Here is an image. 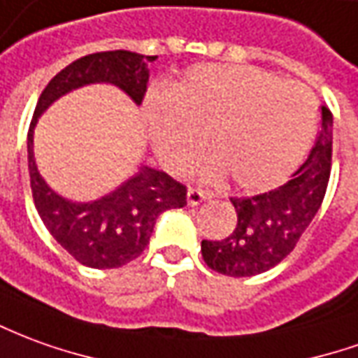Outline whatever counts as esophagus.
Returning a JSON list of instances; mask_svg holds the SVG:
<instances>
[{
  "instance_id": "esophagus-1",
  "label": "esophagus",
  "mask_w": 358,
  "mask_h": 358,
  "mask_svg": "<svg viewBox=\"0 0 358 358\" xmlns=\"http://www.w3.org/2000/svg\"><path fill=\"white\" fill-rule=\"evenodd\" d=\"M206 199H210V193L208 191H203V189H194L191 187L189 191H187V203L191 204V206H199V204L206 201Z\"/></svg>"
}]
</instances>
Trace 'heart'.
<instances>
[{"mask_svg":"<svg viewBox=\"0 0 358 358\" xmlns=\"http://www.w3.org/2000/svg\"><path fill=\"white\" fill-rule=\"evenodd\" d=\"M148 110L152 144L167 169L185 173L206 136L218 159L208 173L226 171L243 191L287 181L315 136L310 93L251 66H196L171 91H154Z\"/></svg>","mask_w":358,"mask_h":358,"instance_id":"heart-1","label":"heart"}]
</instances>
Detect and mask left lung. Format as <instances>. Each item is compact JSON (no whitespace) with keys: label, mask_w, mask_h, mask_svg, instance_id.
<instances>
[{"label":"left lung","mask_w":358,"mask_h":358,"mask_svg":"<svg viewBox=\"0 0 358 358\" xmlns=\"http://www.w3.org/2000/svg\"><path fill=\"white\" fill-rule=\"evenodd\" d=\"M334 117L322 107V130L292 179L268 193L231 196L236 228L224 240H203L204 263L228 277H253L278 265L306 231L324 203L331 173Z\"/></svg>","instance_id":"left-lung-1"}]
</instances>
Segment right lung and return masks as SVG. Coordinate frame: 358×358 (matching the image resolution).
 <instances>
[{"instance_id":"right-lung-1","label":"right lung","mask_w":358,"mask_h":358,"mask_svg":"<svg viewBox=\"0 0 358 358\" xmlns=\"http://www.w3.org/2000/svg\"><path fill=\"white\" fill-rule=\"evenodd\" d=\"M128 50L95 52L71 62L58 71L38 97L29 127V175L31 191L41 220L52 238L81 265L91 268H117L142 255L150 243L155 218L169 208L187 204V187L164 171L142 167L115 193L93 203H70L56 194L36 169L33 155V132L36 120L54 101L68 91L87 83H113L142 105L148 91V62Z\"/></svg>"}]
</instances>
